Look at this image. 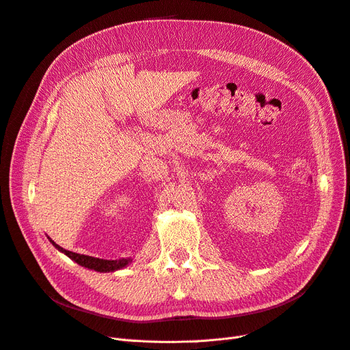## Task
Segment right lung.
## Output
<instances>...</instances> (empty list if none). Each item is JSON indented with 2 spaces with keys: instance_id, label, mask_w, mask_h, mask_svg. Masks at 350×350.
<instances>
[{
  "instance_id": "obj_1",
  "label": "right lung",
  "mask_w": 350,
  "mask_h": 350,
  "mask_svg": "<svg viewBox=\"0 0 350 350\" xmlns=\"http://www.w3.org/2000/svg\"><path fill=\"white\" fill-rule=\"evenodd\" d=\"M51 243H53V241H51ZM53 244H54L55 248L60 250L62 253H64L67 257H70L73 261H76L77 264L83 265V267H88V269H92V270H96V271H100V273L119 270V269L124 267V265H128V262L131 261V260H126V258H119V260L96 258V257H90V256H85V254H77V253H73V251L64 250V248H62L60 245H57L55 243H53Z\"/></svg>"
}]
</instances>
